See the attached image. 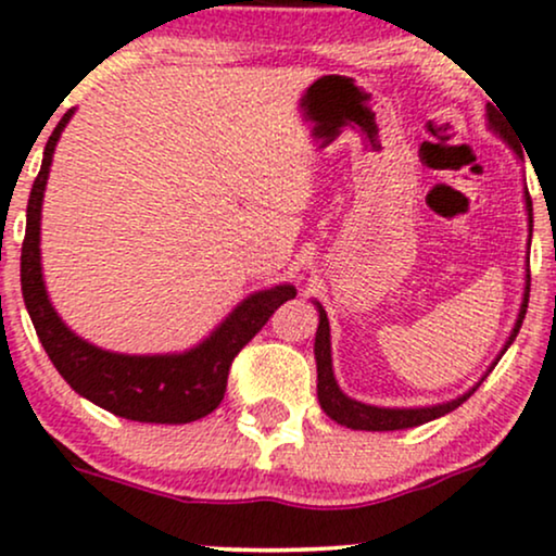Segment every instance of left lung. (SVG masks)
<instances>
[{
	"label": "left lung",
	"mask_w": 556,
	"mask_h": 556,
	"mask_svg": "<svg viewBox=\"0 0 556 556\" xmlns=\"http://www.w3.org/2000/svg\"><path fill=\"white\" fill-rule=\"evenodd\" d=\"M489 123L494 127L500 136L513 146L515 151L520 154V146H515V140L509 138L507 125H504L502 114L489 106ZM522 156V154H520ZM526 208H528V222H531V232H533V203L531 195L526 190ZM528 295H531V274H528V285H526V298H522L520 305V316L515 321L513 334H509L507 344L504 350L513 344L515 337L522 327V318H526L528 311ZM314 353H316V368H318V402H321L324 413L337 424L348 426V429L355 431H400V429H413V426L420 424H429V420L444 416V413L455 410L457 405H463L470 394L476 392V387L470 392H465L463 397L444 402V405H433V407H407V410H397V407H374V405H363L358 400H350L348 394H342V389L337 387L334 381V371H331V348H329V318L327 311L318 305V331H316V344H314Z\"/></svg>",
	"instance_id": "left-lung-1"
}]
</instances>
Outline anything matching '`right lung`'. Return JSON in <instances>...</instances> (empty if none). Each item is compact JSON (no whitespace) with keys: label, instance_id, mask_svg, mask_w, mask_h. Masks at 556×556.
<instances>
[{"label":"right lung","instance_id":"right-lung-1","mask_svg":"<svg viewBox=\"0 0 556 556\" xmlns=\"http://www.w3.org/2000/svg\"><path fill=\"white\" fill-rule=\"evenodd\" d=\"M70 117L73 110L56 123L49 136L41 172L28 198L21 285L38 340L62 379L83 397L114 416L140 420V424H190L208 416L225 400L235 355L258 334L279 305L295 298V287L279 285L251 295L206 342L182 355H119L75 337L49 303L41 279V253H38L43 188L52 167L54 146Z\"/></svg>","mask_w":556,"mask_h":556}]
</instances>
